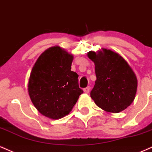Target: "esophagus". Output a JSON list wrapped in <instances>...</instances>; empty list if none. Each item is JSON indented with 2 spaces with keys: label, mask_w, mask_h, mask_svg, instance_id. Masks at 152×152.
<instances>
[{
  "label": "esophagus",
  "mask_w": 152,
  "mask_h": 152,
  "mask_svg": "<svg viewBox=\"0 0 152 152\" xmlns=\"http://www.w3.org/2000/svg\"><path fill=\"white\" fill-rule=\"evenodd\" d=\"M90 87H87L86 88L84 89V92H85V93H89V92H90Z\"/></svg>",
  "instance_id": "34e87169"
}]
</instances>
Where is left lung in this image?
<instances>
[{"label":"left lung","mask_w":152,"mask_h":152,"mask_svg":"<svg viewBox=\"0 0 152 152\" xmlns=\"http://www.w3.org/2000/svg\"><path fill=\"white\" fill-rule=\"evenodd\" d=\"M97 80L90 92L94 103L107 112L118 113L127 108L136 95L137 78L128 62L118 53L102 48L90 51Z\"/></svg>","instance_id":"8db88e82"}]
</instances>
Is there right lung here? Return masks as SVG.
I'll use <instances>...</instances> for the list:
<instances>
[{"label": "right lung", "instance_id": "obj_1", "mask_svg": "<svg viewBox=\"0 0 152 152\" xmlns=\"http://www.w3.org/2000/svg\"><path fill=\"white\" fill-rule=\"evenodd\" d=\"M73 55L60 46L45 50L33 65L28 83L30 98L37 111L52 119L67 115L83 93L78 75L71 71Z\"/></svg>", "mask_w": 152, "mask_h": 152}]
</instances>
